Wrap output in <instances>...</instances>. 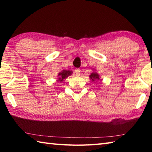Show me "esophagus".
Here are the masks:
<instances>
[{
  "instance_id": "esophagus-1",
  "label": "esophagus",
  "mask_w": 152,
  "mask_h": 152,
  "mask_svg": "<svg viewBox=\"0 0 152 152\" xmlns=\"http://www.w3.org/2000/svg\"><path fill=\"white\" fill-rule=\"evenodd\" d=\"M74 72H75V73H76V74L77 76H80V72H81V70H80V69H77L75 70H74Z\"/></svg>"
}]
</instances>
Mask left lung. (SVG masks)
<instances>
[{"mask_svg": "<svg viewBox=\"0 0 152 152\" xmlns=\"http://www.w3.org/2000/svg\"><path fill=\"white\" fill-rule=\"evenodd\" d=\"M89 78L91 79L93 82H95L96 81V80H98L100 79L99 78V74L95 72H92L91 74L89 75Z\"/></svg>", "mask_w": 152, "mask_h": 152, "instance_id": "obj_1", "label": "left lung"}]
</instances>
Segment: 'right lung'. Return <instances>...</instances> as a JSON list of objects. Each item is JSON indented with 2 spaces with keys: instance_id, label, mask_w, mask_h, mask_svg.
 Returning <instances> with one entry per match:
<instances>
[{
  "instance_id": "right-lung-1",
  "label": "right lung",
  "mask_w": 152,
  "mask_h": 152,
  "mask_svg": "<svg viewBox=\"0 0 152 152\" xmlns=\"http://www.w3.org/2000/svg\"><path fill=\"white\" fill-rule=\"evenodd\" d=\"M72 72L70 70H63L61 71V72H59L58 74V76H59V78H58V80L57 81L59 82H63L64 79H66L68 76H70L71 74H72Z\"/></svg>"
}]
</instances>
